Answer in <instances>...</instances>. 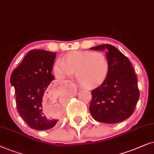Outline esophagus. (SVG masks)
<instances>
[{"label":"esophagus","instance_id":"34e87169","mask_svg":"<svg viewBox=\"0 0 154 154\" xmlns=\"http://www.w3.org/2000/svg\"><path fill=\"white\" fill-rule=\"evenodd\" d=\"M68 82H69V84H70V85H71L72 86H75V85H74V84H73L72 82H69V81H68Z\"/></svg>","mask_w":154,"mask_h":154}]
</instances>
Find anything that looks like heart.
<instances>
[{
    "label": "heart",
    "instance_id": "obj_1",
    "mask_svg": "<svg viewBox=\"0 0 154 154\" xmlns=\"http://www.w3.org/2000/svg\"><path fill=\"white\" fill-rule=\"evenodd\" d=\"M109 69V63L103 53L89 51H70L53 65V72L58 78H65L75 73L78 82L89 89L103 85Z\"/></svg>",
    "mask_w": 154,
    "mask_h": 154
}]
</instances>
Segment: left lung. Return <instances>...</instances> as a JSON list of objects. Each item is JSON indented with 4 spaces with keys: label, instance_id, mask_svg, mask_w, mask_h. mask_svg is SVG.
Returning a JSON list of instances; mask_svg holds the SVG:
<instances>
[{
    "label": "left lung",
    "instance_id": "left-lung-1",
    "mask_svg": "<svg viewBox=\"0 0 154 154\" xmlns=\"http://www.w3.org/2000/svg\"><path fill=\"white\" fill-rule=\"evenodd\" d=\"M106 51L109 74L105 82L91 91L89 111L94 120L114 124L130 118L139 98L137 78L129 59L110 44L90 48Z\"/></svg>",
    "mask_w": 154,
    "mask_h": 154
}]
</instances>
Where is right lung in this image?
Here are the masks:
<instances>
[{"mask_svg":"<svg viewBox=\"0 0 154 154\" xmlns=\"http://www.w3.org/2000/svg\"><path fill=\"white\" fill-rule=\"evenodd\" d=\"M55 59L56 53L34 49L27 53L10 77L20 116L34 130H49L59 120L60 115L47 111V102L57 103L60 109L65 105L61 91L51 83L55 79L51 73Z\"/></svg>","mask_w":154,"mask_h":154,"instance_id":"add662e5","label":"right lung"}]
</instances>
